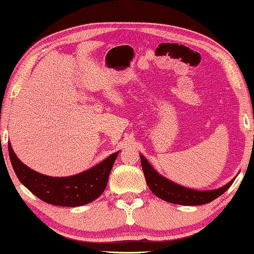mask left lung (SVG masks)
<instances>
[{
  "mask_svg": "<svg viewBox=\"0 0 254 254\" xmlns=\"http://www.w3.org/2000/svg\"><path fill=\"white\" fill-rule=\"evenodd\" d=\"M141 165L143 170L145 180L149 189L159 199L166 201L170 203L182 204V206H199V204L209 203L211 201L222 195L229 187L235 182L236 176L234 179H231L224 186L216 190H197L189 187L182 186L172 180L165 178L164 176L159 175L156 170L152 168V165L148 162V159L143 155H140Z\"/></svg>",
  "mask_w": 254,
  "mask_h": 254,
  "instance_id": "1",
  "label": "left lung"
}]
</instances>
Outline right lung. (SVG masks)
<instances>
[{"label":"right lung","instance_id":"obj_1","mask_svg":"<svg viewBox=\"0 0 254 254\" xmlns=\"http://www.w3.org/2000/svg\"><path fill=\"white\" fill-rule=\"evenodd\" d=\"M10 162L19 182L30 192L45 202L54 206L78 207L92 202L106 189L109 176L119 151L77 175L51 177L34 171L26 166L8 143Z\"/></svg>","mask_w":254,"mask_h":254}]
</instances>
